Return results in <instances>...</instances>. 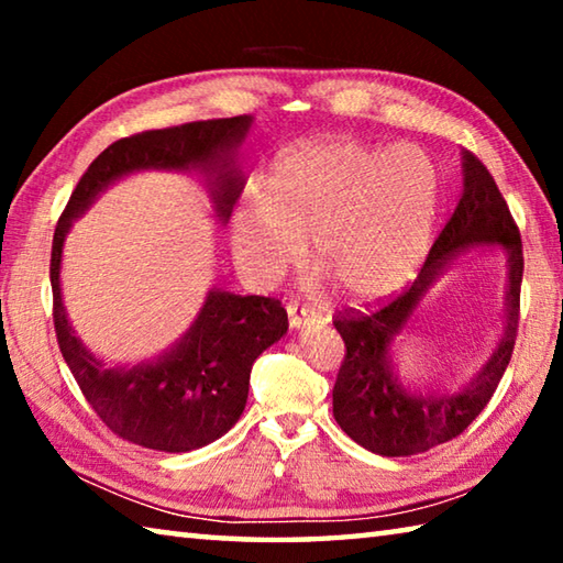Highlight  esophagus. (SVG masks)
Segmentation results:
<instances>
[{"label": "esophagus", "instance_id": "obj_1", "mask_svg": "<svg viewBox=\"0 0 563 563\" xmlns=\"http://www.w3.org/2000/svg\"><path fill=\"white\" fill-rule=\"evenodd\" d=\"M312 316H310V310L308 308H298V305H288V325H290V330H302V328H308V325H312Z\"/></svg>", "mask_w": 563, "mask_h": 563}]
</instances>
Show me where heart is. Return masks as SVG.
Listing matches in <instances>:
<instances>
[{"label":"heart","mask_w":563,"mask_h":563,"mask_svg":"<svg viewBox=\"0 0 563 563\" xmlns=\"http://www.w3.org/2000/svg\"><path fill=\"white\" fill-rule=\"evenodd\" d=\"M440 203V166L422 148L312 141L278 161L268 196L238 206L233 251L251 273L278 278L310 243L312 265L347 300L377 302L422 265Z\"/></svg>","instance_id":"1"}]
</instances>
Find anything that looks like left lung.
Wrapping results in <instances>:
<instances>
[{
    "label": "left lung",
    "mask_w": 563,
    "mask_h": 563,
    "mask_svg": "<svg viewBox=\"0 0 563 563\" xmlns=\"http://www.w3.org/2000/svg\"><path fill=\"white\" fill-rule=\"evenodd\" d=\"M499 246L508 258L503 335L470 384L434 394L401 383L394 345L413 321L433 283L474 246ZM523 275L521 235L484 164L462 151V196L437 238L417 280L375 312H347L335 320L347 355L332 387V415L350 440L379 456H409L454 440L470 427L497 389L517 340Z\"/></svg>",
    "instance_id": "left-lung-1"
}]
</instances>
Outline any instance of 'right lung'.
<instances>
[{"instance_id": "add662e5", "label": "right lung", "mask_w": 563, "mask_h": 563, "mask_svg": "<svg viewBox=\"0 0 563 563\" xmlns=\"http://www.w3.org/2000/svg\"><path fill=\"white\" fill-rule=\"evenodd\" d=\"M251 129L253 117H233L121 139L93 158L56 223L49 273L59 350L93 412L111 432L146 450L194 452L231 430L245 409L253 362L288 332V316L278 300L211 288L174 345L136 365H107L69 322L62 295L64 241L101 194L141 170L198 176L213 218L225 225L245 186L241 146Z\"/></svg>"}]
</instances>
